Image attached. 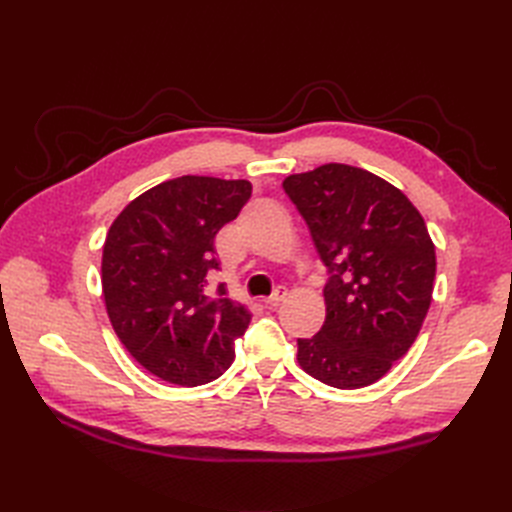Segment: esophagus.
<instances>
[{
  "label": "esophagus",
  "mask_w": 512,
  "mask_h": 512,
  "mask_svg": "<svg viewBox=\"0 0 512 512\" xmlns=\"http://www.w3.org/2000/svg\"><path fill=\"white\" fill-rule=\"evenodd\" d=\"M286 294H288V290H286L284 286H277V288H275V292H273L271 297L265 301V305H267V307H271V309H273V307H277V305H280V303L286 299Z\"/></svg>",
  "instance_id": "34e87169"
}]
</instances>
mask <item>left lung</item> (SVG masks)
Here are the masks:
<instances>
[{"mask_svg":"<svg viewBox=\"0 0 512 512\" xmlns=\"http://www.w3.org/2000/svg\"><path fill=\"white\" fill-rule=\"evenodd\" d=\"M329 269L327 318L297 339V361L335 389L378 382L423 327L436 247L408 196L369 170L322 164L284 179Z\"/></svg>","mask_w":512,"mask_h":512,"instance_id":"obj_1","label":"left lung"}]
</instances>
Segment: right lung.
Masks as SVG:
<instances>
[{
    "label": "right lung",
    "mask_w": 512,
    "mask_h": 512,
    "mask_svg": "<svg viewBox=\"0 0 512 512\" xmlns=\"http://www.w3.org/2000/svg\"><path fill=\"white\" fill-rule=\"evenodd\" d=\"M252 196V183L185 175L147 190L123 209L102 252V294L121 344L153 376L198 386L235 359L252 320L226 286L213 239Z\"/></svg>",
    "instance_id": "right-lung-1"
}]
</instances>
